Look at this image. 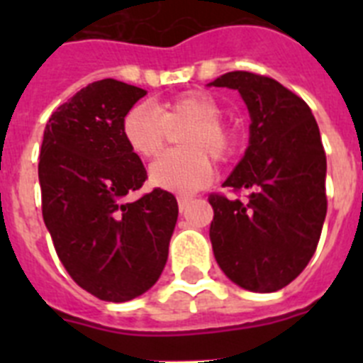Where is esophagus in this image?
Segmentation results:
<instances>
[{
	"mask_svg": "<svg viewBox=\"0 0 363 363\" xmlns=\"http://www.w3.org/2000/svg\"><path fill=\"white\" fill-rule=\"evenodd\" d=\"M189 201H191V198H185V196L178 198V207H179V211H182V213H184V211L189 207Z\"/></svg>",
	"mask_w": 363,
	"mask_h": 363,
	"instance_id": "obj_1",
	"label": "esophagus"
}]
</instances>
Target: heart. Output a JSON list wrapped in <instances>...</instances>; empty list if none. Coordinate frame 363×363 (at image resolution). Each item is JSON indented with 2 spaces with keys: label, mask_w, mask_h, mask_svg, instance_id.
I'll list each match as a JSON object with an SVG mask.
<instances>
[{
  "label": "heart",
  "mask_w": 363,
  "mask_h": 363,
  "mask_svg": "<svg viewBox=\"0 0 363 363\" xmlns=\"http://www.w3.org/2000/svg\"><path fill=\"white\" fill-rule=\"evenodd\" d=\"M221 120V107L207 92L191 91L154 108L138 104L121 121L125 142L140 158L150 160L165 150L171 134H179L184 150L162 156L150 165V184L178 194H191L211 184L213 157L227 162L236 150V133Z\"/></svg>",
  "instance_id": "obj_1"
}]
</instances>
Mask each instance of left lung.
Returning a JSON list of instances; mask_svg holds the SVG:
<instances>
[{
	"mask_svg": "<svg viewBox=\"0 0 363 363\" xmlns=\"http://www.w3.org/2000/svg\"><path fill=\"white\" fill-rule=\"evenodd\" d=\"M211 85L242 94L251 138L223 187L209 203L214 258L227 278L255 293H274L307 267L327 213L325 150L309 105L277 79L234 70Z\"/></svg>",
	"mask_w": 363,
	"mask_h": 363,
	"instance_id": "1",
	"label": "left lung"
}]
</instances>
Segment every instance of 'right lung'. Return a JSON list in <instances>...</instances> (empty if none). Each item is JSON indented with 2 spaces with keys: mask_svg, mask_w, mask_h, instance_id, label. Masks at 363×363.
I'll return each mask as SVG.
<instances>
[{
  "mask_svg": "<svg viewBox=\"0 0 363 363\" xmlns=\"http://www.w3.org/2000/svg\"><path fill=\"white\" fill-rule=\"evenodd\" d=\"M143 96L118 79L89 83L52 112L41 143V213L57 258L105 301L133 300L158 281L178 220L174 194L162 189L125 200L147 179L121 133Z\"/></svg>",
  "mask_w": 363,
  "mask_h": 363,
  "instance_id": "obj_1",
  "label": "right lung"
}]
</instances>
